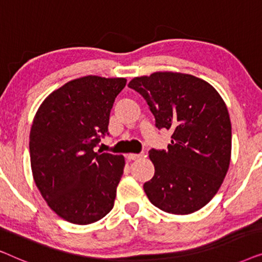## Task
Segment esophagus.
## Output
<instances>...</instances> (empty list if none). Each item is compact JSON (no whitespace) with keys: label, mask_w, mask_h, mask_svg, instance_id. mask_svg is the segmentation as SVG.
Segmentation results:
<instances>
[{"label":"esophagus","mask_w":262,"mask_h":262,"mask_svg":"<svg viewBox=\"0 0 262 262\" xmlns=\"http://www.w3.org/2000/svg\"><path fill=\"white\" fill-rule=\"evenodd\" d=\"M142 156H143V154H127V160L135 161V160L141 159Z\"/></svg>","instance_id":"34e87169"}]
</instances>
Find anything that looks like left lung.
I'll use <instances>...</instances> for the list:
<instances>
[{"label": "left lung", "instance_id": "obj_1", "mask_svg": "<svg viewBox=\"0 0 262 262\" xmlns=\"http://www.w3.org/2000/svg\"><path fill=\"white\" fill-rule=\"evenodd\" d=\"M155 117L156 127L173 132L166 150L151 149L155 175L143 188L152 205L188 214L205 206L220 189L231 156V123L218 92L188 74L154 73L135 77Z\"/></svg>", "mask_w": 262, "mask_h": 262}]
</instances>
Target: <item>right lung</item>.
Returning a JSON list of instances; mask_svg holds the SVG:
<instances>
[{
  "instance_id": "obj_1",
  "label": "right lung",
  "mask_w": 262,
  "mask_h": 262,
  "mask_svg": "<svg viewBox=\"0 0 262 262\" xmlns=\"http://www.w3.org/2000/svg\"><path fill=\"white\" fill-rule=\"evenodd\" d=\"M125 78L84 76L44 100L30 134L31 167L48 205L74 224H91L113 209L123 155L95 152L108 135L110 113Z\"/></svg>"
}]
</instances>
